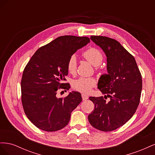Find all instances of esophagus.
Returning <instances> with one entry per match:
<instances>
[{
	"instance_id": "1",
	"label": "esophagus",
	"mask_w": 155,
	"mask_h": 155,
	"mask_svg": "<svg viewBox=\"0 0 155 155\" xmlns=\"http://www.w3.org/2000/svg\"><path fill=\"white\" fill-rule=\"evenodd\" d=\"M81 97H82L83 100H87L88 99V96L87 95L85 94H82Z\"/></svg>"
}]
</instances>
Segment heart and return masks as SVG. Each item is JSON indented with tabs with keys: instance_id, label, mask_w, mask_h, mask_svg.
I'll list each match as a JSON object with an SVG mask.
<instances>
[{
	"instance_id": "1",
	"label": "heart",
	"mask_w": 155,
	"mask_h": 155,
	"mask_svg": "<svg viewBox=\"0 0 155 155\" xmlns=\"http://www.w3.org/2000/svg\"><path fill=\"white\" fill-rule=\"evenodd\" d=\"M83 57L95 66L96 69L101 64L104 59V55L101 51L96 48H90L85 50L83 53ZM77 63L76 55L75 54L70 55L67 63V68L69 74L72 75L76 74ZM72 85L75 90L83 93H88L91 91L94 87L96 86V81L94 78L81 77L74 80Z\"/></svg>"
}]
</instances>
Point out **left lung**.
I'll list each match as a JSON object with an SVG mask.
<instances>
[{"instance_id":"obj_1","label":"left lung","mask_w":155,"mask_h":155,"mask_svg":"<svg viewBox=\"0 0 155 155\" xmlns=\"http://www.w3.org/2000/svg\"><path fill=\"white\" fill-rule=\"evenodd\" d=\"M104 50L107 74L100 77L97 88L105 96L90 97L95 108L89 123L102 131H112L124 125L137 110L142 88V75L133 56L118 41L105 36L91 35ZM110 97L109 102L106 101Z\"/></svg>"}]
</instances>
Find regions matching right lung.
Wrapping results in <instances>:
<instances>
[{"instance_id":"obj_1","label":"right lung","mask_w":155,"mask_h":155,"mask_svg":"<svg viewBox=\"0 0 155 155\" xmlns=\"http://www.w3.org/2000/svg\"><path fill=\"white\" fill-rule=\"evenodd\" d=\"M89 42L87 37H59L37 50L26 64L21 79V101L27 118L37 128L48 132L64 128L81 102L78 92L61 98L56 94L59 89L70 88V84L64 83L68 59Z\"/></svg>"}]
</instances>
